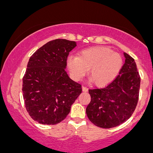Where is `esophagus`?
<instances>
[{
    "label": "esophagus",
    "instance_id": "esophagus-1",
    "mask_svg": "<svg viewBox=\"0 0 153 153\" xmlns=\"http://www.w3.org/2000/svg\"><path fill=\"white\" fill-rule=\"evenodd\" d=\"M82 91H84V92H87V91H88V88L86 87V86H82Z\"/></svg>",
    "mask_w": 153,
    "mask_h": 153
}]
</instances>
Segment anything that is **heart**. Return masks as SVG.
Returning a JSON list of instances; mask_svg holds the SVG:
<instances>
[{
	"label": "heart",
	"instance_id": "b5f03b06",
	"mask_svg": "<svg viewBox=\"0 0 153 153\" xmlns=\"http://www.w3.org/2000/svg\"><path fill=\"white\" fill-rule=\"evenodd\" d=\"M67 65L73 77L79 79L88 71L97 86H103L113 82L117 76L123 65L120 53L110 48L97 46L86 48L79 51V56L69 55Z\"/></svg>",
	"mask_w": 153,
	"mask_h": 153
}]
</instances>
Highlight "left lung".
Masks as SVG:
<instances>
[{
  "label": "left lung",
  "mask_w": 153,
  "mask_h": 153,
  "mask_svg": "<svg viewBox=\"0 0 153 153\" xmlns=\"http://www.w3.org/2000/svg\"><path fill=\"white\" fill-rule=\"evenodd\" d=\"M125 63L115 79L101 88L88 90L91 100L86 108L95 126L110 128L129 119L137 106L140 76L135 60L124 52Z\"/></svg>",
  "instance_id": "1"
}]
</instances>
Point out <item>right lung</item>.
<instances>
[{
	"mask_svg": "<svg viewBox=\"0 0 153 153\" xmlns=\"http://www.w3.org/2000/svg\"><path fill=\"white\" fill-rule=\"evenodd\" d=\"M75 41H49L34 53L22 79L26 109L40 124L54 125L65 120L82 93L81 84L70 78L65 69Z\"/></svg>",
	"mask_w": 153,
	"mask_h": 153,
	"instance_id": "right-lung-1",
	"label": "right lung"
}]
</instances>
